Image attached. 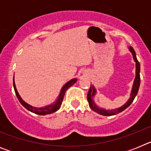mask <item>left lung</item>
Returning a JSON list of instances; mask_svg holds the SVG:
<instances>
[{"mask_svg":"<svg viewBox=\"0 0 151 151\" xmlns=\"http://www.w3.org/2000/svg\"><path fill=\"white\" fill-rule=\"evenodd\" d=\"M129 50L132 52V54L133 55V59L135 61L136 63V76L134 78V85H133L132 91V93H131V97L129 98V101H127V103L125 104V105H123L122 106H121L120 108H118V109H116V110H106L104 109H102V108H100L97 106V105L94 104V101H93V97H94V94H95V89L93 86H91V87L89 88L88 92V101L89 106H90L91 109L92 110L95 111L96 113H99L101 115L103 116H113L115 115L116 113H121L122 111H123L124 110H125L126 108L129 107L131 105V104L133 102L134 97H136L137 94H138V89H139L140 86V82H141V78H140V63L137 60V57H136L135 51L133 49L132 47H129Z\"/></svg>","mask_w":151,"mask_h":151,"instance_id":"obj_1","label":"left lung"}]
</instances>
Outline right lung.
<instances>
[{"label": "right lung", "mask_w": 151, "mask_h": 151, "mask_svg": "<svg viewBox=\"0 0 151 151\" xmlns=\"http://www.w3.org/2000/svg\"><path fill=\"white\" fill-rule=\"evenodd\" d=\"M77 81L76 78H73V79L70 80L69 82H68L66 85H64L63 87L62 90L60 91V94L59 97H58V99L54 103L52 104L51 105H49V106H45V107H41V108H36L34 106H30L29 104H26L25 101H23L21 98V97L19 96V94H18V91L17 90V88H16L15 83H14V79H13V88H14V91H15L16 95H17V98H18L19 101L20 102L21 104L24 106V107L27 109L28 110H29L30 112H32V113H36V114H39V115H45V114H50V113H53L54 112H56L57 110H58L60 107L61 104H62L63 100L64 94H65V92L69 88L70 86L73 85L74 83H76Z\"/></svg>", "instance_id": "1"}]
</instances>
